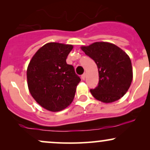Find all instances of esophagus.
Masks as SVG:
<instances>
[{
	"instance_id": "obj_1",
	"label": "esophagus",
	"mask_w": 150,
	"mask_h": 150,
	"mask_svg": "<svg viewBox=\"0 0 150 150\" xmlns=\"http://www.w3.org/2000/svg\"><path fill=\"white\" fill-rule=\"evenodd\" d=\"M81 77H82V79L83 80H85V77H86V73H84V74H82V76H81Z\"/></svg>"
}]
</instances>
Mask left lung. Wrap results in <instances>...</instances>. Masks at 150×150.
I'll return each mask as SVG.
<instances>
[{
  "label": "left lung",
  "instance_id": "left-lung-1",
  "mask_svg": "<svg viewBox=\"0 0 150 150\" xmlns=\"http://www.w3.org/2000/svg\"><path fill=\"white\" fill-rule=\"evenodd\" d=\"M81 49L94 61L99 72V84L90 92L104 103L116 101L125 95L132 80V63L127 53L108 42H95Z\"/></svg>",
  "mask_w": 150,
  "mask_h": 150
}]
</instances>
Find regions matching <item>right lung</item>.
Masks as SVG:
<instances>
[{
    "label": "right lung",
    "instance_id": "1",
    "mask_svg": "<svg viewBox=\"0 0 150 150\" xmlns=\"http://www.w3.org/2000/svg\"><path fill=\"white\" fill-rule=\"evenodd\" d=\"M73 45L51 42L36 52L27 70V85L35 101L50 111H59L71 104L80 78L66 63Z\"/></svg>",
    "mask_w": 150,
    "mask_h": 150
}]
</instances>
